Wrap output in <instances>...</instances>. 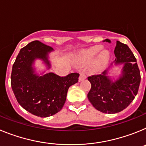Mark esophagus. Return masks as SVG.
I'll return each instance as SVG.
<instances>
[{
	"mask_svg": "<svg viewBox=\"0 0 146 146\" xmlns=\"http://www.w3.org/2000/svg\"><path fill=\"white\" fill-rule=\"evenodd\" d=\"M86 78V74H85L84 72H82L80 73V78H79V81L80 82V81H82L83 80H85Z\"/></svg>",
	"mask_w": 146,
	"mask_h": 146,
	"instance_id": "1",
	"label": "esophagus"
}]
</instances>
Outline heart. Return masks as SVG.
Masks as SVG:
<instances>
[{
	"label": "heart",
	"instance_id": "b5f03b06",
	"mask_svg": "<svg viewBox=\"0 0 146 146\" xmlns=\"http://www.w3.org/2000/svg\"><path fill=\"white\" fill-rule=\"evenodd\" d=\"M101 49L102 46L96 45V46H94V47L89 48L88 50H86L84 52H82V55H81V61L82 63H88V62L91 61L99 53ZM109 55V52L108 50H102L98 57L97 61H96V67L100 68V67L102 66L104 63L108 60Z\"/></svg>",
	"mask_w": 146,
	"mask_h": 146
}]
</instances>
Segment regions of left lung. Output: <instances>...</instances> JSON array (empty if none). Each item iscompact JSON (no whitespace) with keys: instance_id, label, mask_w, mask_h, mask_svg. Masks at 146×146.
Instances as JSON below:
<instances>
[{"instance_id":"left-lung-1","label":"left lung","mask_w":146,"mask_h":146,"mask_svg":"<svg viewBox=\"0 0 146 146\" xmlns=\"http://www.w3.org/2000/svg\"><path fill=\"white\" fill-rule=\"evenodd\" d=\"M104 42H111L108 38ZM114 53L115 59L109 69L88 77L91 84L88 100L97 110L109 114L119 113L129 105L137 94L141 80L136 58L127 45L117 41ZM113 64L123 65L116 80L108 75Z\"/></svg>"}]
</instances>
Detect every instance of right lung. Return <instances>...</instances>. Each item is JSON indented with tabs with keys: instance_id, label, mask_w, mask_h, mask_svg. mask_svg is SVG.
I'll list each match as a JSON object with an SVG mask.
<instances>
[{
	"instance_id": "right-lung-1",
	"label": "right lung",
	"mask_w": 146,
	"mask_h": 146,
	"mask_svg": "<svg viewBox=\"0 0 146 146\" xmlns=\"http://www.w3.org/2000/svg\"><path fill=\"white\" fill-rule=\"evenodd\" d=\"M53 51L50 46L33 41L22 48L13 64L11 86L18 103L27 111L45 118L60 111L65 104L68 89L78 82L80 74L71 73L60 77L52 72L41 75L36 72L35 60H42L51 67L49 53Z\"/></svg>"
}]
</instances>
